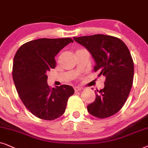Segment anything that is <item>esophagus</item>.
Instances as JSON below:
<instances>
[{
	"label": "esophagus",
	"instance_id": "esophagus-1",
	"mask_svg": "<svg viewBox=\"0 0 148 148\" xmlns=\"http://www.w3.org/2000/svg\"><path fill=\"white\" fill-rule=\"evenodd\" d=\"M83 89L82 87H79V86H75L74 87V90H75V92H77V91H80V90H81Z\"/></svg>",
	"mask_w": 148,
	"mask_h": 148
}]
</instances>
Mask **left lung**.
<instances>
[{
    "label": "left lung",
    "mask_w": 148,
    "mask_h": 148,
    "mask_svg": "<svg viewBox=\"0 0 148 148\" xmlns=\"http://www.w3.org/2000/svg\"><path fill=\"white\" fill-rule=\"evenodd\" d=\"M86 47L95 61L94 71L106 76L104 88L95 92V101L87 106L88 112L99 119L116 114L123 108L131 91L134 64L125 42L117 37L104 34L74 37Z\"/></svg>",
    "instance_id": "left-lung-1"
}]
</instances>
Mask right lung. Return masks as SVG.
Wrapping results in <instances>:
<instances>
[{
	"instance_id": "obj_1",
	"label": "right lung",
	"mask_w": 148,
	"mask_h": 148,
	"mask_svg": "<svg viewBox=\"0 0 148 148\" xmlns=\"http://www.w3.org/2000/svg\"><path fill=\"white\" fill-rule=\"evenodd\" d=\"M70 38H40L29 41L18 49L13 59V79L19 97L27 110L38 119L53 121L66 110L72 86L51 88L46 73L56 66L55 57L70 42Z\"/></svg>"
}]
</instances>
